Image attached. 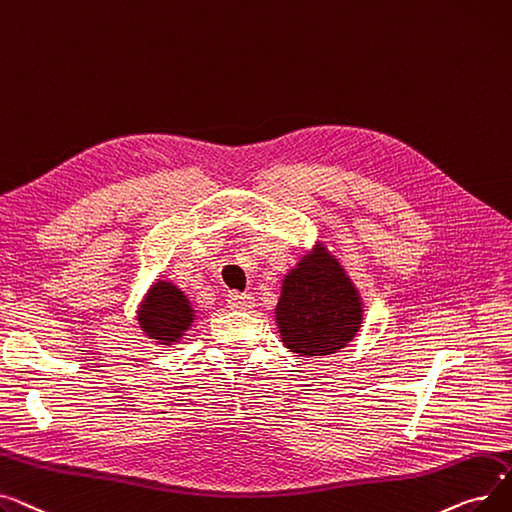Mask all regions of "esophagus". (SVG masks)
Returning a JSON list of instances; mask_svg holds the SVG:
<instances>
[{
  "instance_id": "1",
  "label": "esophagus",
  "mask_w": 512,
  "mask_h": 512,
  "mask_svg": "<svg viewBox=\"0 0 512 512\" xmlns=\"http://www.w3.org/2000/svg\"><path fill=\"white\" fill-rule=\"evenodd\" d=\"M227 302H229V308H233V310H252L256 306L254 296H250V294H237V291H233Z\"/></svg>"
}]
</instances>
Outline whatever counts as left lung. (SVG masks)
<instances>
[{
    "label": "left lung",
    "mask_w": 512,
    "mask_h": 512,
    "mask_svg": "<svg viewBox=\"0 0 512 512\" xmlns=\"http://www.w3.org/2000/svg\"><path fill=\"white\" fill-rule=\"evenodd\" d=\"M275 316L285 348L300 356H327L356 335L362 302L339 262L319 250L285 277Z\"/></svg>",
    "instance_id": "8db88e82"
}]
</instances>
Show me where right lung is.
I'll use <instances>...</instances> for the list:
<instances>
[{
  "instance_id": "1",
  "label": "right lung",
  "mask_w": 512,
  "mask_h": 512,
  "mask_svg": "<svg viewBox=\"0 0 512 512\" xmlns=\"http://www.w3.org/2000/svg\"><path fill=\"white\" fill-rule=\"evenodd\" d=\"M191 323L193 310L183 291L173 283L158 281L139 314L141 329L160 344H175Z\"/></svg>"
}]
</instances>
